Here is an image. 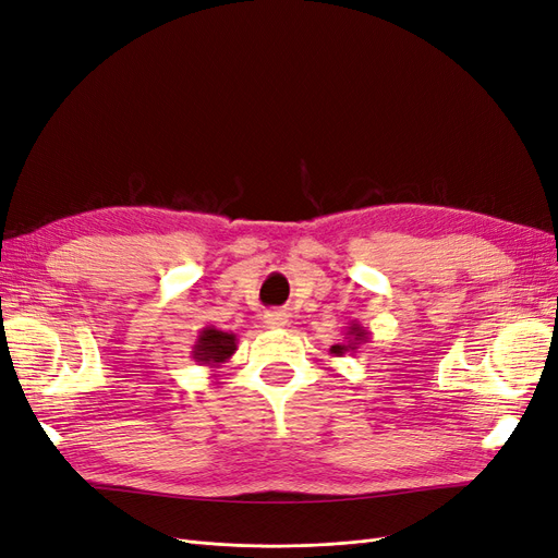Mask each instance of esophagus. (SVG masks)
Masks as SVG:
<instances>
[{
  "label": "esophagus",
  "mask_w": 558,
  "mask_h": 558,
  "mask_svg": "<svg viewBox=\"0 0 558 558\" xmlns=\"http://www.w3.org/2000/svg\"><path fill=\"white\" fill-rule=\"evenodd\" d=\"M286 324H289V316H286V314L279 312V310L265 314V326H267V328H283Z\"/></svg>",
  "instance_id": "34e87169"
}]
</instances>
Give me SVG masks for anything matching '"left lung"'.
<instances>
[{
  "label": "left lung",
  "mask_w": 558,
  "mask_h": 558,
  "mask_svg": "<svg viewBox=\"0 0 558 558\" xmlns=\"http://www.w3.org/2000/svg\"><path fill=\"white\" fill-rule=\"evenodd\" d=\"M363 342H367V330L359 324V320H351L349 328H347V337L342 342L332 344L330 353H332V356H344L347 351L359 349V344H363Z\"/></svg>",
  "instance_id": "left-lung-1"
}]
</instances>
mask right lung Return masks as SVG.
Returning <instances> with one entry per match:
<instances>
[{"instance_id":"add662e5","label":"right lung","mask_w":558,"mask_h":558,"mask_svg":"<svg viewBox=\"0 0 558 558\" xmlns=\"http://www.w3.org/2000/svg\"><path fill=\"white\" fill-rule=\"evenodd\" d=\"M234 351H238V335L207 326L199 330L191 351V359L197 365L221 367V363H226Z\"/></svg>"}]
</instances>
